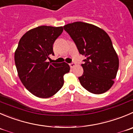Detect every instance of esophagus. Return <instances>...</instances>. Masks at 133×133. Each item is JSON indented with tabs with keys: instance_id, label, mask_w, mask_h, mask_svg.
I'll return each mask as SVG.
<instances>
[{
	"instance_id": "34e87169",
	"label": "esophagus",
	"mask_w": 133,
	"mask_h": 133,
	"mask_svg": "<svg viewBox=\"0 0 133 133\" xmlns=\"http://www.w3.org/2000/svg\"><path fill=\"white\" fill-rule=\"evenodd\" d=\"M69 65H70V68H72H72L74 67V66H76V63H70V64H69Z\"/></svg>"
}]
</instances>
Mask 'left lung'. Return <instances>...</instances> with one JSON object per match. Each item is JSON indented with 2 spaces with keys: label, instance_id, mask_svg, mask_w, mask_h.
Wrapping results in <instances>:
<instances>
[{
  "label": "left lung",
  "instance_id": "8db88e82",
  "mask_svg": "<svg viewBox=\"0 0 133 133\" xmlns=\"http://www.w3.org/2000/svg\"><path fill=\"white\" fill-rule=\"evenodd\" d=\"M86 59L79 77L81 85L90 93L101 94L113 85L119 68V59L112 40L101 28L87 23L74 22L63 26Z\"/></svg>",
  "mask_w": 133,
  "mask_h": 133
}]
</instances>
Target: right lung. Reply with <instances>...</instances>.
<instances>
[{"label":"right lung","instance_id":"obj_1","mask_svg":"<svg viewBox=\"0 0 133 133\" xmlns=\"http://www.w3.org/2000/svg\"><path fill=\"white\" fill-rule=\"evenodd\" d=\"M63 31V26H40L27 31L19 42L14 55L19 78L36 97L54 95L64 84V75L70 71L67 63L47 62L50 55H54L53 45Z\"/></svg>","mask_w":133,"mask_h":133}]
</instances>
